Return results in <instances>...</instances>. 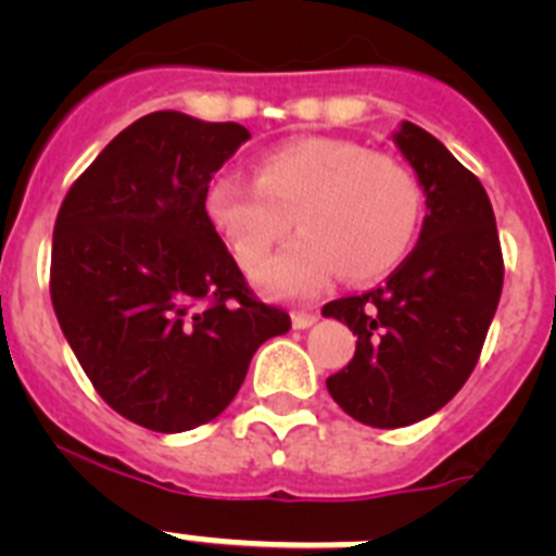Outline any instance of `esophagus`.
<instances>
[{"label": "esophagus", "instance_id": "esophagus-1", "mask_svg": "<svg viewBox=\"0 0 556 556\" xmlns=\"http://www.w3.org/2000/svg\"><path fill=\"white\" fill-rule=\"evenodd\" d=\"M314 323H317V314L314 312H294L292 314V326L298 328V331H306V328H312Z\"/></svg>", "mask_w": 556, "mask_h": 556}]
</instances>
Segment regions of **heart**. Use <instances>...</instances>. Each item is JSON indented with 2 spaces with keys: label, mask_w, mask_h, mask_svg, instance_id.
<instances>
[{
  "label": "heart",
  "mask_w": 556,
  "mask_h": 556,
  "mask_svg": "<svg viewBox=\"0 0 556 556\" xmlns=\"http://www.w3.org/2000/svg\"><path fill=\"white\" fill-rule=\"evenodd\" d=\"M420 208V186L401 161L326 136L269 150L255 184L223 172L205 191V217L248 273L292 218L302 228L255 273V287L269 298H306L337 269L348 281L384 275L415 242Z\"/></svg>",
  "instance_id": "b5f03b06"
}]
</instances>
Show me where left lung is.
I'll return each instance as SVG.
<instances>
[{"label":"left lung","mask_w":556,"mask_h":556,"mask_svg":"<svg viewBox=\"0 0 556 556\" xmlns=\"http://www.w3.org/2000/svg\"><path fill=\"white\" fill-rule=\"evenodd\" d=\"M392 141L426 198L415 250L384 287L323 306V317L356 337V353L328 376V392L372 429L417 424L462 390L504 283L495 214L479 178L412 122H401Z\"/></svg>","instance_id":"left-lung-1"}]
</instances>
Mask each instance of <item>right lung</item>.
<instances>
[{
    "label": "right lung",
    "instance_id": "add662e5",
    "mask_svg": "<svg viewBox=\"0 0 556 556\" xmlns=\"http://www.w3.org/2000/svg\"><path fill=\"white\" fill-rule=\"evenodd\" d=\"M250 139L236 122L155 111L68 189L52 236V306L105 404L161 434L233 401L250 358L292 328L258 303L205 217L214 172Z\"/></svg>",
    "mask_w": 556,
    "mask_h": 556
}]
</instances>
